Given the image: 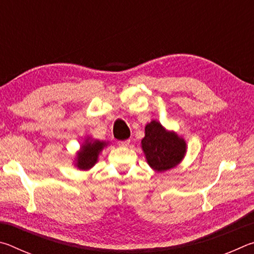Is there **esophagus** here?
I'll return each mask as SVG.
<instances>
[{
	"label": "esophagus",
	"instance_id": "34e87169",
	"mask_svg": "<svg viewBox=\"0 0 254 254\" xmlns=\"http://www.w3.org/2000/svg\"><path fill=\"white\" fill-rule=\"evenodd\" d=\"M128 143H130V140H124V141H119V145L121 147H127Z\"/></svg>",
	"mask_w": 254,
	"mask_h": 254
}]
</instances>
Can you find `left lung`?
<instances>
[{
	"mask_svg": "<svg viewBox=\"0 0 254 254\" xmlns=\"http://www.w3.org/2000/svg\"><path fill=\"white\" fill-rule=\"evenodd\" d=\"M141 148L148 165L158 173L177 167L187 152V143L184 137L175 131L167 130L156 120L145 126Z\"/></svg>",
	"mask_w": 254,
	"mask_h": 254,
	"instance_id": "left-lung-1",
	"label": "left lung"
}]
</instances>
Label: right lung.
<instances>
[{
	"instance_id": "1",
	"label": "right lung",
	"mask_w": 254,
	"mask_h": 254,
	"mask_svg": "<svg viewBox=\"0 0 254 254\" xmlns=\"http://www.w3.org/2000/svg\"><path fill=\"white\" fill-rule=\"evenodd\" d=\"M109 145V141H101L87 136L77 151L74 165L79 170H89L95 166L103 149Z\"/></svg>"
}]
</instances>
